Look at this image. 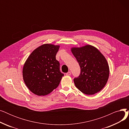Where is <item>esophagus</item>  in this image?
<instances>
[{"instance_id": "obj_1", "label": "esophagus", "mask_w": 129, "mask_h": 129, "mask_svg": "<svg viewBox=\"0 0 129 129\" xmlns=\"http://www.w3.org/2000/svg\"><path fill=\"white\" fill-rule=\"evenodd\" d=\"M71 72H67V73H66V75L67 76H70V75H71Z\"/></svg>"}]
</instances>
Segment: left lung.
Instances as JSON below:
<instances>
[{
	"label": "left lung",
	"mask_w": 129,
	"mask_h": 129,
	"mask_svg": "<svg viewBox=\"0 0 129 129\" xmlns=\"http://www.w3.org/2000/svg\"><path fill=\"white\" fill-rule=\"evenodd\" d=\"M71 50L80 67V75L74 79L76 87L88 95L99 92L109 76V67L105 57L96 47L89 44L72 47Z\"/></svg>",
	"instance_id": "left-lung-1"
}]
</instances>
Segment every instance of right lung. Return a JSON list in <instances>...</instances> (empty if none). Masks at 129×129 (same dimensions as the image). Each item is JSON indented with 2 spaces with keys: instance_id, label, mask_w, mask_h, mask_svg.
<instances>
[{
  "instance_id": "right-lung-1",
  "label": "right lung",
  "mask_w": 129,
  "mask_h": 129,
  "mask_svg": "<svg viewBox=\"0 0 129 129\" xmlns=\"http://www.w3.org/2000/svg\"><path fill=\"white\" fill-rule=\"evenodd\" d=\"M60 46L44 44L34 50L23 65L22 76L28 88L34 94L44 96L58 87L64 74L59 71L56 54Z\"/></svg>"
}]
</instances>
